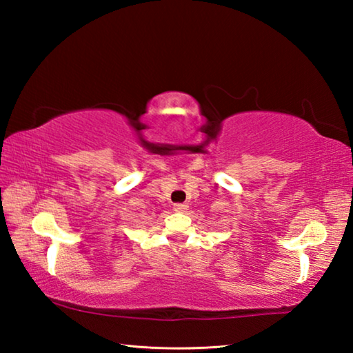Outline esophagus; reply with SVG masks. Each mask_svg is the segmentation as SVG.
<instances>
[{
  "mask_svg": "<svg viewBox=\"0 0 353 353\" xmlns=\"http://www.w3.org/2000/svg\"><path fill=\"white\" fill-rule=\"evenodd\" d=\"M188 208V205L187 204H176L174 205V212H177V213H183L185 210H187Z\"/></svg>",
  "mask_w": 353,
  "mask_h": 353,
  "instance_id": "34e87169",
  "label": "esophagus"
}]
</instances>
